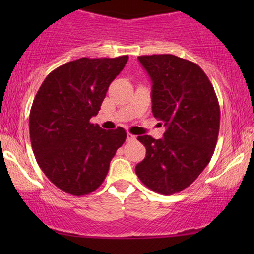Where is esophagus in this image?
Here are the masks:
<instances>
[{"label":"esophagus","instance_id":"34e87169","mask_svg":"<svg viewBox=\"0 0 254 254\" xmlns=\"http://www.w3.org/2000/svg\"><path fill=\"white\" fill-rule=\"evenodd\" d=\"M135 139H136V136H135V135H131V133L127 132V142L135 141Z\"/></svg>","mask_w":254,"mask_h":254}]
</instances>
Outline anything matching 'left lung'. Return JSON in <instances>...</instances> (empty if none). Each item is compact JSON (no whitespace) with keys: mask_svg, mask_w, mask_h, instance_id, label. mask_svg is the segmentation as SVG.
I'll return each mask as SVG.
<instances>
[{"mask_svg":"<svg viewBox=\"0 0 254 254\" xmlns=\"http://www.w3.org/2000/svg\"><path fill=\"white\" fill-rule=\"evenodd\" d=\"M151 83V111L164 137L138 136L147 149L136 166L150 190L173 194L190 186L210 162L220 130V105L200 66L174 55L139 56Z\"/></svg>","mask_w":254,"mask_h":254,"instance_id":"left-lung-1","label":"left lung"}]
</instances>
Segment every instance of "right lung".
<instances>
[{"label":"right lung","mask_w":254,"mask_h":254,"mask_svg":"<svg viewBox=\"0 0 254 254\" xmlns=\"http://www.w3.org/2000/svg\"><path fill=\"white\" fill-rule=\"evenodd\" d=\"M129 57L80 58L46 76L31 107L30 137L46 177L72 196L95 191L127 138L123 127L104 130L89 119L98 115L109 86Z\"/></svg>","instance_id":"right-lung-1"}]
</instances>
